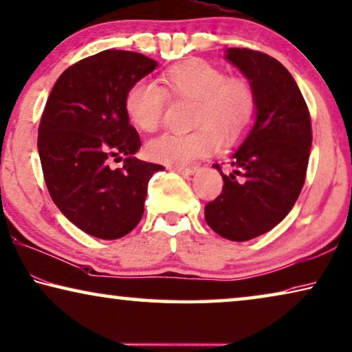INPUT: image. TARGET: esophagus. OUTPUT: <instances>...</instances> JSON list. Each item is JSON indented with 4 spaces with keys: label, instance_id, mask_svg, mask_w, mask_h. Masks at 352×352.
<instances>
[{
    "label": "esophagus",
    "instance_id": "34e87169",
    "mask_svg": "<svg viewBox=\"0 0 352 352\" xmlns=\"http://www.w3.org/2000/svg\"><path fill=\"white\" fill-rule=\"evenodd\" d=\"M199 169V166H188V167H172V170L180 175H192Z\"/></svg>",
    "mask_w": 352,
    "mask_h": 352
}]
</instances>
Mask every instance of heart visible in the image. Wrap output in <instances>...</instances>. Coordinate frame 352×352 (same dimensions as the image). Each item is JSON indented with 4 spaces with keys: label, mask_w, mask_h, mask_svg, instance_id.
I'll list each match as a JSON object with an SVG mask.
<instances>
[{
    "label": "heart",
    "mask_w": 352,
    "mask_h": 352,
    "mask_svg": "<svg viewBox=\"0 0 352 352\" xmlns=\"http://www.w3.org/2000/svg\"><path fill=\"white\" fill-rule=\"evenodd\" d=\"M160 87L138 80L125 94V113L142 131H156L163 122L167 96L194 100L192 126L185 135L166 133L147 144L150 160L172 167L216 153L221 142L232 144L246 135L256 116V96L246 78L228 76L221 67L204 59H188L163 74Z\"/></svg>",
    "instance_id": "heart-1"
}]
</instances>
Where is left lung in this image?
<instances>
[{"instance_id":"1","label":"left lung","mask_w":352,"mask_h":352,"mask_svg":"<svg viewBox=\"0 0 352 352\" xmlns=\"http://www.w3.org/2000/svg\"><path fill=\"white\" fill-rule=\"evenodd\" d=\"M226 58L243 72L256 96L252 130L219 169L224 186L205 205V221L222 238L248 241L285 217L304 186L311 147L307 103L292 74L270 54L228 48Z\"/></svg>"}]
</instances>
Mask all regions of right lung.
<instances>
[{"instance_id":"right-lung-1","label":"right lung","mask_w":352,"mask_h":352,"mask_svg":"<svg viewBox=\"0 0 352 352\" xmlns=\"http://www.w3.org/2000/svg\"><path fill=\"white\" fill-rule=\"evenodd\" d=\"M158 65L141 53L104 50L58 78L38 125L37 148L47 188L67 219L102 239L125 236L144 214L160 164L135 158L141 148L125 113V94ZM127 156L111 170L114 155Z\"/></svg>"}]
</instances>
